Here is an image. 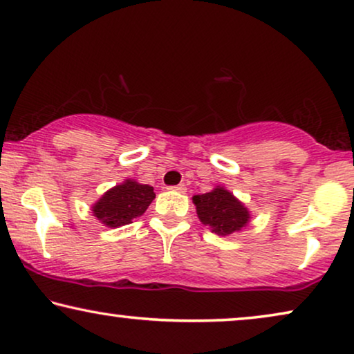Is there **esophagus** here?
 Here are the masks:
<instances>
[{"instance_id":"34e87169","label":"esophagus","mask_w":354,"mask_h":354,"mask_svg":"<svg viewBox=\"0 0 354 354\" xmlns=\"http://www.w3.org/2000/svg\"><path fill=\"white\" fill-rule=\"evenodd\" d=\"M168 189H171V191L179 192V194H184V192L187 191V189H186V186H184V184H178V186H171V187H168Z\"/></svg>"}]
</instances>
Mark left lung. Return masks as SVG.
<instances>
[{
	"label": "left lung",
	"instance_id": "obj_1",
	"mask_svg": "<svg viewBox=\"0 0 354 354\" xmlns=\"http://www.w3.org/2000/svg\"><path fill=\"white\" fill-rule=\"evenodd\" d=\"M192 201L203 225L210 226L213 232L221 236L239 231L250 218L247 208L225 187L218 186L212 192L194 196Z\"/></svg>",
	"mask_w": 354,
	"mask_h": 354
}]
</instances>
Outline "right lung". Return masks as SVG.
Masks as SVG:
<instances>
[{
	"label": "right lung",
	"instance_id": "right-lung-1",
	"mask_svg": "<svg viewBox=\"0 0 354 354\" xmlns=\"http://www.w3.org/2000/svg\"><path fill=\"white\" fill-rule=\"evenodd\" d=\"M156 197L153 187L131 179L107 191L94 203L93 213L102 225L109 227L125 226L133 218L141 216Z\"/></svg>",
	"mask_w": 354,
	"mask_h": 354
}]
</instances>
